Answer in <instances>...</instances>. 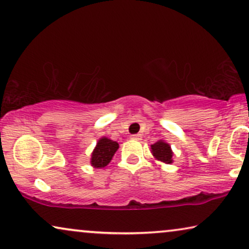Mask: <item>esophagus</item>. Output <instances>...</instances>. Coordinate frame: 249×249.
Segmentation results:
<instances>
[{
  "instance_id": "34e87169",
  "label": "esophagus",
  "mask_w": 249,
  "mask_h": 249,
  "mask_svg": "<svg viewBox=\"0 0 249 249\" xmlns=\"http://www.w3.org/2000/svg\"><path fill=\"white\" fill-rule=\"evenodd\" d=\"M132 140H136V141H140L141 140V134H133L131 135Z\"/></svg>"
}]
</instances>
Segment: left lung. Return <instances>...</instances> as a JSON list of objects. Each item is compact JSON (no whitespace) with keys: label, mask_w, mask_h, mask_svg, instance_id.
Returning a JSON list of instances; mask_svg holds the SVG:
<instances>
[{"label":"left lung","mask_w":249,"mask_h":249,"mask_svg":"<svg viewBox=\"0 0 249 249\" xmlns=\"http://www.w3.org/2000/svg\"><path fill=\"white\" fill-rule=\"evenodd\" d=\"M151 153L156 160L168 164L173 163L174 152L169 143H167L164 140H159L155 144H151Z\"/></svg>","instance_id":"1"}]
</instances>
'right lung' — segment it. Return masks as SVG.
I'll return each mask as SVG.
<instances>
[{"mask_svg": "<svg viewBox=\"0 0 249 249\" xmlns=\"http://www.w3.org/2000/svg\"><path fill=\"white\" fill-rule=\"evenodd\" d=\"M120 148V144L116 141L103 136L98 140L92 153H91L90 163L93 168H104L110 162L111 159Z\"/></svg>", "mask_w": 249, "mask_h": 249, "instance_id": "add662e5", "label": "right lung"}]
</instances>
